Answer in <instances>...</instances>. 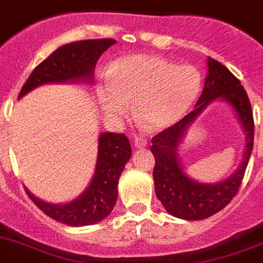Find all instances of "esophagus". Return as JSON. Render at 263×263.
I'll return each mask as SVG.
<instances>
[{"label":"esophagus","mask_w":263,"mask_h":263,"mask_svg":"<svg viewBox=\"0 0 263 263\" xmlns=\"http://www.w3.org/2000/svg\"><path fill=\"white\" fill-rule=\"evenodd\" d=\"M134 144H136V147H144V146H147V139L144 138V137L137 136L134 138Z\"/></svg>","instance_id":"esophagus-1"}]
</instances>
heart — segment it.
Instances as JSON below:
<instances>
[{"mask_svg":"<svg viewBox=\"0 0 263 263\" xmlns=\"http://www.w3.org/2000/svg\"><path fill=\"white\" fill-rule=\"evenodd\" d=\"M201 74L194 66L168 59L138 54L119 60L99 91L100 104L110 120L126 117L136 102L143 122L153 130L172 126L201 92Z\"/></svg>","mask_w":263,"mask_h":263,"instance_id":"obj_1","label":"heart"}]
</instances>
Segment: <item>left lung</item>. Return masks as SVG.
Here are the masks:
<instances>
[{"label":"left lung","mask_w":263,"mask_h":263,"mask_svg":"<svg viewBox=\"0 0 263 263\" xmlns=\"http://www.w3.org/2000/svg\"><path fill=\"white\" fill-rule=\"evenodd\" d=\"M207 66L209 76L196 109L151 139V153L155 156L154 182L156 197L171 215L186 220L209 218L232 201L241 186L254 141V120L247 91L240 81L219 61L209 57ZM215 98L227 100L236 110L247 132V148L239 170L226 182L213 185L199 184L189 179L179 167L177 146L186 127Z\"/></svg>","instance_id":"8db88e82"}]
</instances>
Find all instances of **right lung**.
I'll return each instance as SVG.
<instances>
[{"mask_svg":"<svg viewBox=\"0 0 263 263\" xmlns=\"http://www.w3.org/2000/svg\"><path fill=\"white\" fill-rule=\"evenodd\" d=\"M113 39H90L62 45L37 65L23 84L19 98L35 87L50 82L77 79L92 81L93 67L103 52L113 45ZM132 155L129 139L121 133H104L99 138L95 175L87 190L66 204H50L33 197L27 189L28 198L49 218L71 226L95 224L108 216L117 201V182L125 164Z\"/></svg>","mask_w":263,"mask_h":263,"instance_id":"1","label":"right lung"}]
</instances>
